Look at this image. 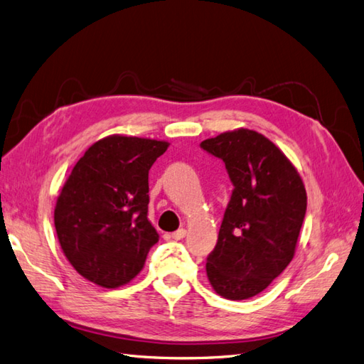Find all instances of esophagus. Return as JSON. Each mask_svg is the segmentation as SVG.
<instances>
[{
    "label": "esophagus",
    "mask_w": 364,
    "mask_h": 364,
    "mask_svg": "<svg viewBox=\"0 0 364 364\" xmlns=\"http://www.w3.org/2000/svg\"><path fill=\"white\" fill-rule=\"evenodd\" d=\"M185 237H187V230H185V229H179V230H176V232L171 233L173 240H183Z\"/></svg>",
    "instance_id": "34e87169"
}]
</instances>
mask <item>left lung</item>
Masks as SVG:
<instances>
[{
  "label": "left lung",
  "instance_id": "left-lung-1",
  "mask_svg": "<svg viewBox=\"0 0 364 364\" xmlns=\"http://www.w3.org/2000/svg\"><path fill=\"white\" fill-rule=\"evenodd\" d=\"M200 148L224 161L233 183L207 277L220 296L243 301L268 288L293 260L306 191L284 152L250 129L223 132Z\"/></svg>",
  "mask_w": 364,
  "mask_h": 364
}]
</instances>
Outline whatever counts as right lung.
<instances>
[{
    "mask_svg": "<svg viewBox=\"0 0 364 364\" xmlns=\"http://www.w3.org/2000/svg\"><path fill=\"white\" fill-rule=\"evenodd\" d=\"M168 141L109 135L73 168L54 208L60 247L84 279L118 288L139 274L159 233L148 220L152 164Z\"/></svg>",
    "mask_w": 364,
    "mask_h": 364,
    "instance_id": "1",
    "label": "right lung"
}]
</instances>
